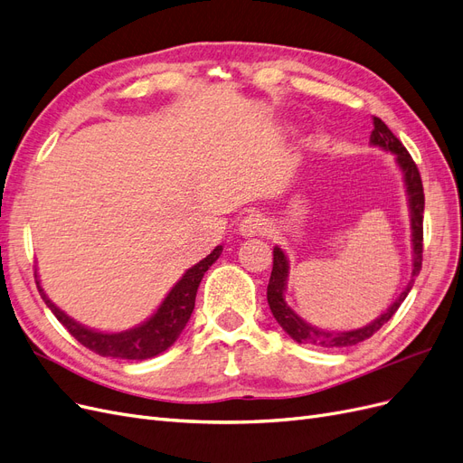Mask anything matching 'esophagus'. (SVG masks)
Here are the masks:
<instances>
[{"instance_id":"34e87169","label":"esophagus","mask_w":463,"mask_h":463,"mask_svg":"<svg viewBox=\"0 0 463 463\" xmlns=\"http://www.w3.org/2000/svg\"><path fill=\"white\" fill-rule=\"evenodd\" d=\"M242 236H261L269 231V222L260 213H248L241 219V227H238Z\"/></svg>"}]
</instances>
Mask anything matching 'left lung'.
I'll return each instance as SVG.
<instances>
[{"label": "left lung", "instance_id": "1", "mask_svg": "<svg viewBox=\"0 0 463 463\" xmlns=\"http://www.w3.org/2000/svg\"><path fill=\"white\" fill-rule=\"evenodd\" d=\"M373 132L369 144L377 146L384 152L394 154L396 165L402 171V176H404V184H406V194H408V205H410V222H411V277L408 280L406 288L400 292V296L391 304V307L384 313L371 321L365 326H360V329L354 331H342V333H331V331H321L317 326H311L306 323L298 313L288 306L285 292L288 285V273H290V265L279 246L273 248V271L269 285H267V302H269L273 317L277 323L282 326L292 340H296L298 345H313V346H323V348H346L360 345L365 338L375 335L381 326L389 321L400 304L406 300L408 292L413 287L415 277L421 271V261H423V210H425V196H423V184H421V176L420 171H417V165L413 163L411 156L402 142L394 137L392 130L386 127L379 117H373Z\"/></svg>", "mask_w": 463, "mask_h": 463}]
</instances>
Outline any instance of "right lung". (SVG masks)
I'll list each match as a JSON object with an SVG mask.
<instances>
[{"label":"right lung","instance_id":"obj_1","mask_svg":"<svg viewBox=\"0 0 463 463\" xmlns=\"http://www.w3.org/2000/svg\"><path fill=\"white\" fill-rule=\"evenodd\" d=\"M222 251V246H217L210 256L203 258L200 263L181 277V280L169 290L165 300L161 302L157 311L152 317H147L144 323L132 326L128 331L121 333H103L88 329V326L80 325L69 317L63 309H59L48 294L43 292L36 277V287L42 296V300L52 309L57 321L61 323L65 329L77 338L82 346L92 350L103 357H118V360H147L161 352H165L175 345V340L181 336L184 326L194 311V302H196V292L200 282L203 279V273L219 260Z\"/></svg>","mask_w":463,"mask_h":463}]
</instances>
